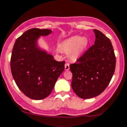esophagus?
Instances as JSON below:
<instances>
[{"instance_id":"obj_1","label":"esophagus","mask_w":127,"mask_h":127,"mask_svg":"<svg viewBox=\"0 0 127 127\" xmlns=\"http://www.w3.org/2000/svg\"><path fill=\"white\" fill-rule=\"evenodd\" d=\"M64 68L66 71H69V64L66 63L64 65Z\"/></svg>"}]
</instances>
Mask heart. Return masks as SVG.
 <instances>
[{
  "label": "heart",
  "instance_id": "1",
  "mask_svg": "<svg viewBox=\"0 0 127 127\" xmlns=\"http://www.w3.org/2000/svg\"><path fill=\"white\" fill-rule=\"evenodd\" d=\"M88 43L89 41L87 37H80L79 35H75L65 41L61 45V48L66 53H69L74 49L70 55V57L72 60H75L77 56L85 50Z\"/></svg>",
  "mask_w": 127,
  "mask_h": 127
}]
</instances>
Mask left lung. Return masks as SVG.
<instances>
[{
  "label": "left lung",
  "instance_id": "8db88e82",
  "mask_svg": "<svg viewBox=\"0 0 127 127\" xmlns=\"http://www.w3.org/2000/svg\"><path fill=\"white\" fill-rule=\"evenodd\" d=\"M93 31L96 37L95 44L76 63L70 65L72 88L82 99L93 98L103 92L116 68V56L111 40L99 31Z\"/></svg>",
  "mask_w": 127,
  "mask_h": 127
}]
</instances>
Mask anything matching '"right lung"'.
<instances>
[{"label": "right lung", "instance_id": "add662e5", "mask_svg": "<svg viewBox=\"0 0 127 127\" xmlns=\"http://www.w3.org/2000/svg\"><path fill=\"white\" fill-rule=\"evenodd\" d=\"M50 29L32 28L15 41L11 53L10 67L18 87L31 99L47 98L64 70L65 61H57L47 51L39 47L40 36L52 33Z\"/></svg>", "mask_w": 127, "mask_h": 127}]
</instances>
